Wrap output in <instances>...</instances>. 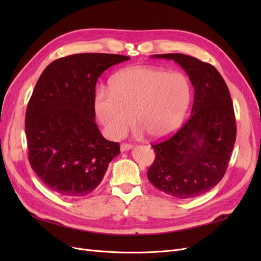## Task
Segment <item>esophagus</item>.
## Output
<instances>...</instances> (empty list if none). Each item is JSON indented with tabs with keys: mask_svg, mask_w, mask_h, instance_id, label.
<instances>
[{
	"mask_svg": "<svg viewBox=\"0 0 261 261\" xmlns=\"http://www.w3.org/2000/svg\"><path fill=\"white\" fill-rule=\"evenodd\" d=\"M132 148H133V145H130V144H122L121 145V151L122 152L123 151H127V150H129Z\"/></svg>",
	"mask_w": 261,
	"mask_h": 261,
	"instance_id": "obj_1",
	"label": "esophagus"
}]
</instances>
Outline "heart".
<instances>
[{
    "mask_svg": "<svg viewBox=\"0 0 261 261\" xmlns=\"http://www.w3.org/2000/svg\"><path fill=\"white\" fill-rule=\"evenodd\" d=\"M192 100V84L180 72L154 66H135L115 74L110 91L101 88L94 110L106 133L121 138L137 123L152 138H164L183 122Z\"/></svg>",
    "mask_w": 261,
    "mask_h": 261,
    "instance_id": "1",
    "label": "heart"
}]
</instances>
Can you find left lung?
<instances>
[{
	"label": "left lung",
	"instance_id": "obj_1",
	"mask_svg": "<svg viewBox=\"0 0 261 261\" xmlns=\"http://www.w3.org/2000/svg\"><path fill=\"white\" fill-rule=\"evenodd\" d=\"M185 69L194 89L188 121L170 138L151 145L147 176L155 188L178 199L209 192L223 178L236 139L233 102L220 73L209 63L181 53L154 54Z\"/></svg>",
	"mask_w": 261,
	"mask_h": 261
}]
</instances>
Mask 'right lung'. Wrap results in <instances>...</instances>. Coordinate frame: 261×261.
Instances as JSON below:
<instances>
[{
	"label": "right lung",
	"mask_w": 261,
	"mask_h": 261,
	"mask_svg": "<svg viewBox=\"0 0 261 261\" xmlns=\"http://www.w3.org/2000/svg\"><path fill=\"white\" fill-rule=\"evenodd\" d=\"M129 57L81 53L53 61L36 84L27 106L28 160L44 185L78 198L101 183L120 145L109 141L94 122L98 78Z\"/></svg>",
	"instance_id": "right-lung-1"
}]
</instances>
